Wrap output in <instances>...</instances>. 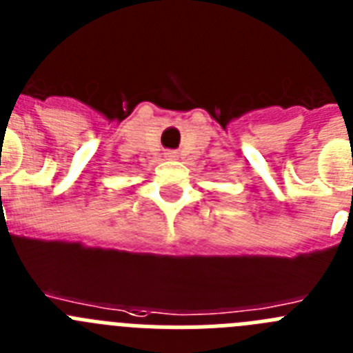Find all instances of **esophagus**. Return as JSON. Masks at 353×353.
Returning <instances> with one entry per match:
<instances>
[{
  "instance_id": "34e87169",
  "label": "esophagus",
  "mask_w": 353,
  "mask_h": 353,
  "mask_svg": "<svg viewBox=\"0 0 353 353\" xmlns=\"http://www.w3.org/2000/svg\"><path fill=\"white\" fill-rule=\"evenodd\" d=\"M168 157H176V155H174V152H168Z\"/></svg>"
}]
</instances>
